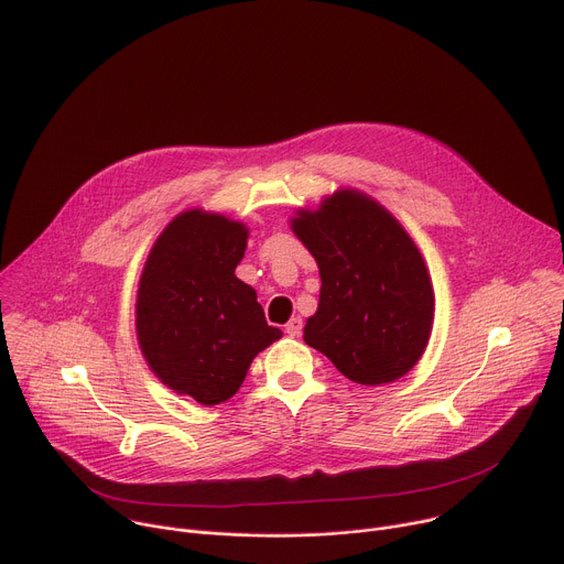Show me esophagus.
Returning a JSON list of instances; mask_svg holds the SVG:
<instances>
[{"mask_svg":"<svg viewBox=\"0 0 564 564\" xmlns=\"http://www.w3.org/2000/svg\"><path fill=\"white\" fill-rule=\"evenodd\" d=\"M285 333H288L290 337H301V333H303V321H301L299 316H292V318L288 321Z\"/></svg>","mask_w":564,"mask_h":564,"instance_id":"obj_1","label":"esophagus"}]
</instances>
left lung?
I'll return each instance as SVG.
<instances>
[{"label": "left lung", "mask_w": 564, "mask_h": 564, "mask_svg": "<svg viewBox=\"0 0 564 564\" xmlns=\"http://www.w3.org/2000/svg\"><path fill=\"white\" fill-rule=\"evenodd\" d=\"M292 229L321 274L305 344L364 386L406 375L429 344L433 288L404 227L368 196L339 192Z\"/></svg>", "instance_id": "8db88e82"}]
</instances>
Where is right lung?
Instances as JSON below:
<instances>
[{
	"label": "right lung",
	"instance_id": "add662e5",
	"mask_svg": "<svg viewBox=\"0 0 564 564\" xmlns=\"http://www.w3.org/2000/svg\"><path fill=\"white\" fill-rule=\"evenodd\" d=\"M246 246L240 223L185 212L160 234L140 279L138 339L151 370L205 406L227 401L252 359L281 339L234 274Z\"/></svg>",
	"mask_w": 564,
	"mask_h": 564
}]
</instances>
